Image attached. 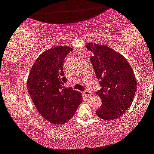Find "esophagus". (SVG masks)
<instances>
[{
    "mask_svg": "<svg viewBox=\"0 0 154 154\" xmlns=\"http://www.w3.org/2000/svg\"><path fill=\"white\" fill-rule=\"evenodd\" d=\"M91 94L90 91L86 90V91H84V95H85V97H89V96H91Z\"/></svg>",
    "mask_w": 154,
    "mask_h": 154,
    "instance_id": "esophagus-1",
    "label": "esophagus"
}]
</instances>
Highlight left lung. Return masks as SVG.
<instances>
[{
  "label": "left lung",
  "mask_w": 154,
  "mask_h": 154,
  "mask_svg": "<svg viewBox=\"0 0 154 154\" xmlns=\"http://www.w3.org/2000/svg\"><path fill=\"white\" fill-rule=\"evenodd\" d=\"M86 48L93 53L91 62L101 87L97 92L102 100L97 115L104 120L115 119L132 103L137 88L134 72L126 59L112 48L93 43L86 44Z\"/></svg>",
  "instance_id": "left-lung-1"
}]
</instances>
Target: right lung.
<instances>
[{
    "label": "right lung",
    "mask_w": 154,
    "mask_h": 154,
    "mask_svg": "<svg viewBox=\"0 0 154 154\" xmlns=\"http://www.w3.org/2000/svg\"><path fill=\"white\" fill-rule=\"evenodd\" d=\"M72 48L57 46L42 53L29 72L27 88L39 113L53 124L67 122L82 98L80 92L65 88L63 61Z\"/></svg>",
    "instance_id": "right-lung-1"
}]
</instances>
